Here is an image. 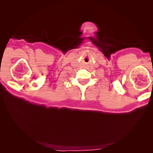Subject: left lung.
I'll use <instances>...</instances> for the list:
<instances>
[{"mask_svg":"<svg viewBox=\"0 0 153 153\" xmlns=\"http://www.w3.org/2000/svg\"><path fill=\"white\" fill-rule=\"evenodd\" d=\"M152 83H153V82H152Z\"/></svg>","mask_w":153,"mask_h":153,"instance_id":"8db88e82","label":"left lung"}]
</instances>
